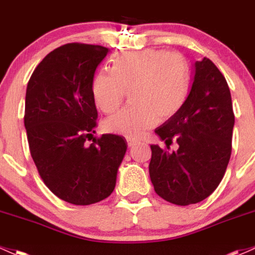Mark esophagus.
<instances>
[{
    "label": "esophagus",
    "instance_id": "34e87169",
    "mask_svg": "<svg viewBox=\"0 0 255 255\" xmlns=\"http://www.w3.org/2000/svg\"><path fill=\"white\" fill-rule=\"evenodd\" d=\"M127 144H128V146H129V147H133L134 145L138 144V141L134 140V139H127Z\"/></svg>",
    "mask_w": 255,
    "mask_h": 255
}]
</instances>
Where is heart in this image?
<instances>
[{
  "label": "heart",
  "instance_id": "1",
  "mask_svg": "<svg viewBox=\"0 0 255 255\" xmlns=\"http://www.w3.org/2000/svg\"><path fill=\"white\" fill-rule=\"evenodd\" d=\"M190 66L183 54L166 49L126 52L111 60V71L100 70L92 80V98L103 113L121 105L130 89L133 105L105 120L104 129L138 139L157 119L174 116L185 103L190 88Z\"/></svg>",
  "mask_w": 255,
  "mask_h": 255
}]
</instances>
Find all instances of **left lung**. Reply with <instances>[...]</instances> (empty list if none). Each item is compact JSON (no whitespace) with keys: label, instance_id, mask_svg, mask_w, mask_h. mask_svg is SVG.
Here are the masks:
<instances>
[{"label":"left lung","instance_id":"1","mask_svg":"<svg viewBox=\"0 0 255 255\" xmlns=\"http://www.w3.org/2000/svg\"><path fill=\"white\" fill-rule=\"evenodd\" d=\"M235 115L230 89L208 58L196 61L185 103L155 132L166 149L151 145L149 173L156 194L178 206L198 203L217 189L231 156ZM177 141L179 149L169 151Z\"/></svg>","mask_w":255,"mask_h":255}]
</instances>
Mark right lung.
I'll use <instances>...</instances> for the list:
<instances>
[{"label":"right lung","instance_id":"1","mask_svg":"<svg viewBox=\"0 0 255 255\" xmlns=\"http://www.w3.org/2000/svg\"><path fill=\"white\" fill-rule=\"evenodd\" d=\"M108 52L94 44H64L43 58L27 83L24 125L31 157L50 191L76 206L111 195L127 150L120 135L93 136L98 111L92 80Z\"/></svg>","mask_w":255,"mask_h":255}]
</instances>
